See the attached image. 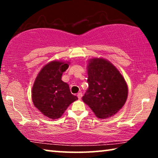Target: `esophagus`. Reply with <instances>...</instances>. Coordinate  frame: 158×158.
Listing matches in <instances>:
<instances>
[{"mask_svg": "<svg viewBox=\"0 0 158 158\" xmlns=\"http://www.w3.org/2000/svg\"><path fill=\"white\" fill-rule=\"evenodd\" d=\"M77 96V98H78V99H81L82 96H83V94H82V93H78Z\"/></svg>", "mask_w": 158, "mask_h": 158, "instance_id": "obj_1", "label": "esophagus"}]
</instances>
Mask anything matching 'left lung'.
Masks as SVG:
<instances>
[{
	"label": "left lung",
	"instance_id": "left-lung-1",
	"mask_svg": "<svg viewBox=\"0 0 158 158\" xmlns=\"http://www.w3.org/2000/svg\"><path fill=\"white\" fill-rule=\"evenodd\" d=\"M88 88L83 102L97 117L106 118L122 109L128 96L124 77L111 62L103 58H94L88 65Z\"/></svg>",
	"mask_w": 158,
	"mask_h": 158
}]
</instances>
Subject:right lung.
<instances>
[{
  "mask_svg": "<svg viewBox=\"0 0 158 158\" xmlns=\"http://www.w3.org/2000/svg\"><path fill=\"white\" fill-rule=\"evenodd\" d=\"M66 62L52 61L46 64L36 77L32 88V101L41 113L52 119L61 116L77 97L71 94L62 75L68 68Z\"/></svg>",
  "mask_w": 158,
  "mask_h": 158,
  "instance_id": "right-lung-1",
  "label": "right lung"
}]
</instances>
